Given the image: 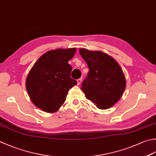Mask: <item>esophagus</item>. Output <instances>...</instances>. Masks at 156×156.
Instances as JSON below:
<instances>
[{
  "mask_svg": "<svg viewBox=\"0 0 156 156\" xmlns=\"http://www.w3.org/2000/svg\"><path fill=\"white\" fill-rule=\"evenodd\" d=\"M81 82H82V78L78 79V80H77V84H78V85H80Z\"/></svg>",
  "mask_w": 156,
  "mask_h": 156,
  "instance_id": "esophagus-1",
  "label": "esophagus"
}]
</instances>
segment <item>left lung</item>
I'll list each match as a JSON object with an SVG mask.
<instances>
[{
  "label": "left lung",
  "instance_id": "1",
  "mask_svg": "<svg viewBox=\"0 0 156 156\" xmlns=\"http://www.w3.org/2000/svg\"><path fill=\"white\" fill-rule=\"evenodd\" d=\"M79 53L89 68L81 87L85 97L100 109L112 108L126 88L122 69L114 58L103 51L80 48Z\"/></svg>",
  "mask_w": 156,
  "mask_h": 156
}]
</instances>
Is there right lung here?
Wrapping results in <instances>:
<instances>
[{
    "label": "right lung",
    "mask_w": 156,
    "mask_h": 156,
    "mask_svg": "<svg viewBox=\"0 0 156 156\" xmlns=\"http://www.w3.org/2000/svg\"><path fill=\"white\" fill-rule=\"evenodd\" d=\"M76 48L50 50L38 58L27 76L26 87L33 104L47 113L59 109L70 88L77 84L70 77L68 63Z\"/></svg>",
    "instance_id": "right-lung-1"
}]
</instances>
